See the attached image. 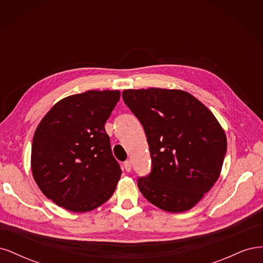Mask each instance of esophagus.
Returning <instances> with one entry per match:
<instances>
[{
	"label": "esophagus",
	"instance_id": "1",
	"mask_svg": "<svg viewBox=\"0 0 263 263\" xmlns=\"http://www.w3.org/2000/svg\"><path fill=\"white\" fill-rule=\"evenodd\" d=\"M124 169L127 171V172H130L132 171V163L129 160H127L124 162Z\"/></svg>",
	"mask_w": 263,
	"mask_h": 263
}]
</instances>
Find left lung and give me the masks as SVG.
I'll return each mask as SVG.
<instances>
[{"label":"left lung","mask_w":263,"mask_h":263,"mask_svg":"<svg viewBox=\"0 0 263 263\" xmlns=\"http://www.w3.org/2000/svg\"><path fill=\"white\" fill-rule=\"evenodd\" d=\"M123 100L144 127L151 171L137 184L147 200L171 213L192 209L217 181L225 132L203 103L181 90H125Z\"/></svg>","instance_id":"obj_1"}]
</instances>
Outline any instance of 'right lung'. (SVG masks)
Listing matches in <instances>:
<instances>
[{
  "label": "right lung",
  "instance_id": "right-lung-1",
  "mask_svg": "<svg viewBox=\"0 0 263 263\" xmlns=\"http://www.w3.org/2000/svg\"><path fill=\"white\" fill-rule=\"evenodd\" d=\"M119 91H86L59 101L39 123L31 171L42 192L76 213L99 208L113 195L122 170L105 123Z\"/></svg>",
  "mask_w": 263,
  "mask_h": 263
}]
</instances>
